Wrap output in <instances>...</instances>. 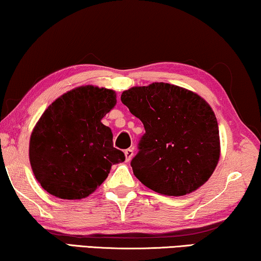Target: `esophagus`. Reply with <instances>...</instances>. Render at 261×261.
<instances>
[{
  "mask_svg": "<svg viewBox=\"0 0 261 261\" xmlns=\"http://www.w3.org/2000/svg\"><path fill=\"white\" fill-rule=\"evenodd\" d=\"M133 154H134L133 149L127 148L126 151H124V155H126V162H130V159L133 158Z\"/></svg>",
  "mask_w": 261,
  "mask_h": 261,
  "instance_id": "34e87169",
  "label": "esophagus"
}]
</instances>
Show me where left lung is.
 Segmentation results:
<instances>
[{
    "mask_svg": "<svg viewBox=\"0 0 261 261\" xmlns=\"http://www.w3.org/2000/svg\"><path fill=\"white\" fill-rule=\"evenodd\" d=\"M121 101L146 130L130 163L145 187L165 196H184L206 183L221 148L216 116L204 98L155 82L124 90Z\"/></svg>",
    "mask_w": 261,
    "mask_h": 261,
    "instance_id": "left-lung-1",
    "label": "left lung"
}]
</instances>
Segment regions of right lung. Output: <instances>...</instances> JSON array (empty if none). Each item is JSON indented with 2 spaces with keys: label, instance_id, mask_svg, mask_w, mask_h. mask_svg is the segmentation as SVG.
Returning <instances> with one entry per match:
<instances>
[{
  "label": "right lung",
  "instance_id": "right-lung-1",
  "mask_svg": "<svg viewBox=\"0 0 261 261\" xmlns=\"http://www.w3.org/2000/svg\"><path fill=\"white\" fill-rule=\"evenodd\" d=\"M116 105L114 90L82 85L49 105L33 128L30 163L44 190L62 199L91 195L114 164L124 162L101 120Z\"/></svg>",
  "mask_w": 261,
  "mask_h": 261
}]
</instances>
